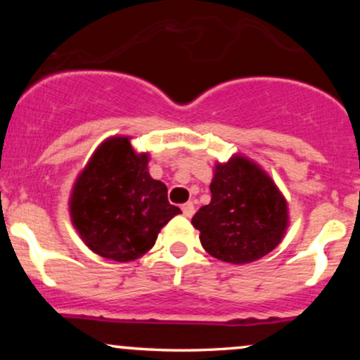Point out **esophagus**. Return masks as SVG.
I'll use <instances>...</instances> for the list:
<instances>
[{"instance_id":"1","label":"esophagus","mask_w":360,"mask_h":360,"mask_svg":"<svg viewBox=\"0 0 360 360\" xmlns=\"http://www.w3.org/2000/svg\"><path fill=\"white\" fill-rule=\"evenodd\" d=\"M181 210H183V214L186 218H191L194 214V205L193 203H186L181 206Z\"/></svg>"}]
</instances>
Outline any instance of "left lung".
Instances as JSON below:
<instances>
[{
  "label": "left lung",
  "instance_id": "8db88e82",
  "mask_svg": "<svg viewBox=\"0 0 360 360\" xmlns=\"http://www.w3.org/2000/svg\"><path fill=\"white\" fill-rule=\"evenodd\" d=\"M212 201L193 217L203 249L229 264H249L279 245L289 226L288 201L271 176L242 154L217 162Z\"/></svg>",
  "mask_w": 360,
  "mask_h": 360
}]
</instances>
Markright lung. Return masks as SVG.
<instances>
[{"instance_id": "add662e5", "label": "right lung", "mask_w": 360, "mask_h": 360, "mask_svg": "<svg viewBox=\"0 0 360 360\" xmlns=\"http://www.w3.org/2000/svg\"><path fill=\"white\" fill-rule=\"evenodd\" d=\"M148 154L130 137H110L76 177L71 221L82 242L101 257L131 262L154 247L160 229L181 213L167 188L148 174Z\"/></svg>"}]
</instances>
